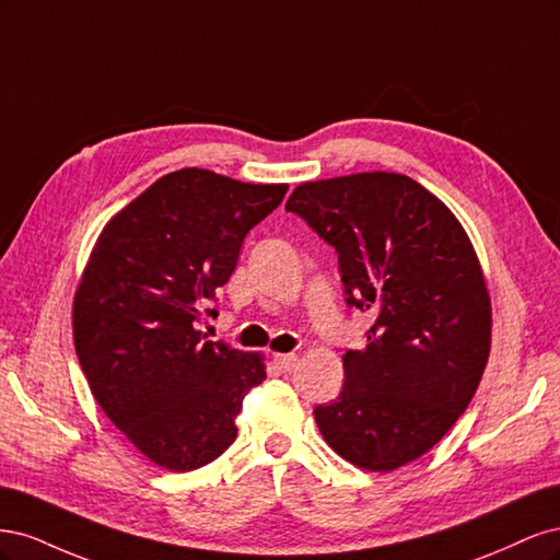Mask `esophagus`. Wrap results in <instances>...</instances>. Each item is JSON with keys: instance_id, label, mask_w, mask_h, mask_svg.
Wrapping results in <instances>:
<instances>
[{"instance_id": "obj_1", "label": "esophagus", "mask_w": 560, "mask_h": 560, "mask_svg": "<svg viewBox=\"0 0 560 560\" xmlns=\"http://www.w3.org/2000/svg\"><path fill=\"white\" fill-rule=\"evenodd\" d=\"M276 364H278V369L280 371H284V374H287V371H292L294 366H296V354L294 352H287V354H276Z\"/></svg>"}]
</instances>
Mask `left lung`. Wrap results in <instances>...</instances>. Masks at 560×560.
<instances>
[{
    "instance_id": "8db88e82",
    "label": "left lung",
    "mask_w": 560,
    "mask_h": 560,
    "mask_svg": "<svg viewBox=\"0 0 560 560\" xmlns=\"http://www.w3.org/2000/svg\"><path fill=\"white\" fill-rule=\"evenodd\" d=\"M284 210L338 252L348 306L374 313L343 354L341 395L315 406L348 463L393 471L428 453L469 406L490 352V296L455 214L411 177L303 182Z\"/></svg>"
}]
</instances>
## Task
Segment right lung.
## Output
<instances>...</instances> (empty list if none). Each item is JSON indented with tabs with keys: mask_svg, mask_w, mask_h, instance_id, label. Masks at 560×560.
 Wrapping results in <instances>:
<instances>
[{
	"mask_svg": "<svg viewBox=\"0 0 560 560\" xmlns=\"http://www.w3.org/2000/svg\"><path fill=\"white\" fill-rule=\"evenodd\" d=\"M287 184H245L200 167L163 175L116 212L74 294L79 364L100 409L151 463L191 471L217 460L235 416L266 378L259 352L198 331L235 270L249 229Z\"/></svg>",
	"mask_w": 560,
	"mask_h": 560,
	"instance_id": "right-lung-1",
	"label": "right lung"
}]
</instances>
